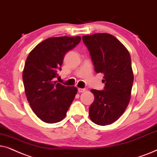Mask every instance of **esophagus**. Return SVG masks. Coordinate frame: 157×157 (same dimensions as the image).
Returning <instances> with one entry per match:
<instances>
[{
    "label": "esophagus",
    "mask_w": 157,
    "mask_h": 157,
    "mask_svg": "<svg viewBox=\"0 0 157 157\" xmlns=\"http://www.w3.org/2000/svg\"><path fill=\"white\" fill-rule=\"evenodd\" d=\"M86 90L85 88H78V92L79 93H83V92H85Z\"/></svg>",
    "instance_id": "obj_1"
}]
</instances>
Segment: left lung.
<instances>
[{
    "label": "left lung",
    "mask_w": 157,
    "mask_h": 157,
    "mask_svg": "<svg viewBox=\"0 0 157 157\" xmlns=\"http://www.w3.org/2000/svg\"><path fill=\"white\" fill-rule=\"evenodd\" d=\"M97 73H103V90L92 89L95 96L90 118L100 126L110 125L122 116L131 99L133 82L130 54L114 36L99 33L82 36Z\"/></svg>",
    "instance_id": "8db88e82"
}]
</instances>
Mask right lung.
Here are the masks:
<instances>
[{"label": "right lung", "instance_id": "add662e5", "mask_svg": "<svg viewBox=\"0 0 157 157\" xmlns=\"http://www.w3.org/2000/svg\"><path fill=\"white\" fill-rule=\"evenodd\" d=\"M80 36L48 38L31 52L23 71L25 93L31 109L44 122L63 120L77 93L75 87L62 85L54 78L61 70L64 56L80 43Z\"/></svg>", "mask_w": 157, "mask_h": 157}]
</instances>
